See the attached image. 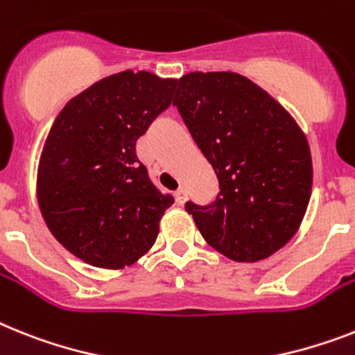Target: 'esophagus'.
Instances as JSON below:
<instances>
[{"mask_svg": "<svg viewBox=\"0 0 355 355\" xmlns=\"http://www.w3.org/2000/svg\"><path fill=\"white\" fill-rule=\"evenodd\" d=\"M186 189H184V187H180V189H177V193H175V198H177V202L180 205L184 204V202H186Z\"/></svg>", "mask_w": 355, "mask_h": 355, "instance_id": "esophagus-1", "label": "esophagus"}]
</instances>
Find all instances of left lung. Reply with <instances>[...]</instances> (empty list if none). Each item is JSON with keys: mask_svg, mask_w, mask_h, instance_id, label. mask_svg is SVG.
<instances>
[{"mask_svg": "<svg viewBox=\"0 0 355 355\" xmlns=\"http://www.w3.org/2000/svg\"><path fill=\"white\" fill-rule=\"evenodd\" d=\"M173 106L220 184L211 205L186 204L205 242L234 261L287 245L312 191L311 148L293 115L234 71L186 73Z\"/></svg>", "mask_w": 355, "mask_h": 355, "instance_id": "8db88e82", "label": "left lung"}]
</instances>
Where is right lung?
<instances>
[{
  "label": "right lung",
  "mask_w": 355,
  "mask_h": 355,
  "mask_svg": "<svg viewBox=\"0 0 355 355\" xmlns=\"http://www.w3.org/2000/svg\"><path fill=\"white\" fill-rule=\"evenodd\" d=\"M177 79L119 71L71 97L37 166V204L67 251L99 269H124L153 247L173 198L153 186L135 142L171 104Z\"/></svg>",
  "instance_id": "obj_1"
}]
</instances>
